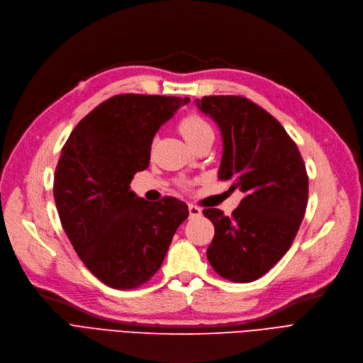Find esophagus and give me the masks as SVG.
I'll return each mask as SVG.
<instances>
[{
    "label": "esophagus",
    "mask_w": 363,
    "mask_h": 363,
    "mask_svg": "<svg viewBox=\"0 0 363 363\" xmlns=\"http://www.w3.org/2000/svg\"><path fill=\"white\" fill-rule=\"evenodd\" d=\"M189 214H191V217H199L202 214V210L199 208V206L194 205V203H189Z\"/></svg>",
    "instance_id": "34e87169"
}]
</instances>
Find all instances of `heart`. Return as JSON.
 Returning <instances> with one entry per match:
<instances>
[{
	"label": "heart",
	"instance_id": "1",
	"mask_svg": "<svg viewBox=\"0 0 363 363\" xmlns=\"http://www.w3.org/2000/svg\"><path fill=\"white\" fill-rule=\"evenodd\" d=\"M179 130L191 146L206 135H214V131L208 121L198 113H189L183 116L179 124Z\"/></svg>",
	"mask_w": 363,
	"mask_h": 363
}]
</instances>
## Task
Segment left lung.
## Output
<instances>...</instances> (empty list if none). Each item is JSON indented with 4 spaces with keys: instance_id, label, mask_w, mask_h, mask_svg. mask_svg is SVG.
I'll list each match as a JSON object with an SVG mask.
<instances>
[{
    "instance_id": "1",
    "label": "left lung",
    "mask_w": 363,
    "mask_h": 363,
    "mask_svg": "<svg viewBox=\"0 0 363 363\" xmlns=\"http://www.w3.org/2000/svg\"><path fill=\"white\" fill-rule=\"evenodd\" d=\"M196 105L221 130L218 177L245 194L230 217L202 211L216 229L206 257L221 278L252 282L294 242L308 198L306 165L279 121L250 99L203 96Z\"/></svg>"
}]
</instances>
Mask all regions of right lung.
<instances>
[{
    "instance_id": "right-lung-1",
    "label": "right lung",
    "mask_w": 363,
    "mask_h": 363,
    "mask_svg": "<svg viewBox=\"0 0 363 363\" xmlns=\"http://www.w3.org/2000/svg\"><path fill=\"white\" fill-rule=\"evenodd\" d=\"M189 97L116 94L84 116L59 158L53 195L65 233L97 279L115 289L146 284L164 262L187 205L130 191L149 167L155 133Z\"/></svg>"
}]
</instances>
